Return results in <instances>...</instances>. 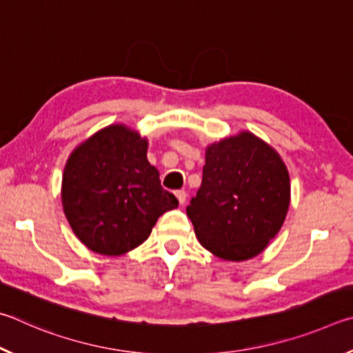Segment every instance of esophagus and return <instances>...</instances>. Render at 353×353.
I'll return each mask as SVG.
<instances>
[{"label":"esophagus","instance_id":"obj_1","mask_svg":"<svg viewBox=\"0 0 353 353\" xmlns=\"http://www.w3.org/2000/svg\"><path fill=\"white\" fill-rule=\"evenodd\" d=\"M175 195H176V199H178V201H180V205H184V203H186V199H188V194L184 192V190H176L175 192Z\"/></svg>","mask_w":353,"mask_h":353}]
</instances>
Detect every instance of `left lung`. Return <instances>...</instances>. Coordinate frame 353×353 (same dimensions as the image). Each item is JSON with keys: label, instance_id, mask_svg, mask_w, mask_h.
<instances>
[{"label": "left lung", "instance_id": "1", "mask_svg": "<svg viewBox=\"0 0 353 353\" xmlns=\"http://www.w3.org/2000/svg\"><path fill=\"white\" fill-rule=\"evenodd\" d=\"M290 206V176L273 147L250 132L208 145L199 192L186 208L199 242L242 262L267 248Z\"/></svg>", "mask_w": 353, "mask_h": 353}]
</instances>
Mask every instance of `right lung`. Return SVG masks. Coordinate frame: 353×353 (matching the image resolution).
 I'll return each instance as SVG.
<instances>
[{"label": "right lung", "instance_id": "add662e5", "mask_svg": "<svg viewBox=\"0 0 353 353\" xmlns=\"http://www.w3.org/2000/svg\"><path fill=\"white\" fill-rule=\"evenodd\" d=\"M148 142L122 123L99 130L68 158L61 205L86 248L121 256L144 243L159 215L178 206L147 159Z\"/></svg>", "mask_w": 353, "mask_h": 353}]
</instances>
